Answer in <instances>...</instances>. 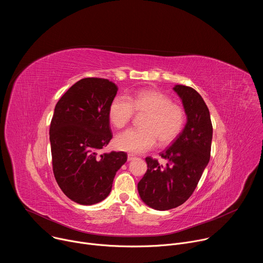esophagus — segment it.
<instances>
[{
    "label": "esophagus",
    "mask_w": 263,
    "mask_h": 263,
    "mask_svg": "<svg viewBox=\"0 0 263 263\" xmlns=\"http://www.w3.org/2000/svg\"><path fill=\"white\" fill-rule=\"evenodd\" d=\"M135 158V156L133 154H128V161H131Z\"/></svg>",
    "instance_id": "esophagus-1"
}]
</instances>
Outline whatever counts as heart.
Returning <instances> with one entry per match:
<instances>
[{"label": "heart", "instance_id": "heart-1", "mask_svg": "<svg viewBox=\"0 0 263 263\" xmlns=\"http://www.w3.org/2000/svg\"><path fill=\"white\" fill-rule=\"evenodd\" d=\"M134 112L144 115L140 129H129L116 138V145L122 151L142 153L154 146L157 139L162 145L172 143L182 132L186 121L181 105L156 90H142L132 97L117 96L111 101L108 117L116 128L126 127Z\"/></svg>", "mask_w": 263, "mask_h": 263}]
</instances>
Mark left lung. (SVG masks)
<instances>
[{
	"mask_svg": "<svg viewBox=\"0 0 263 263\" xmlns=\"http://www.w3.org/2000/svg\"><path fill=\"white\" fill-rule=\"evenodd\" d=\"M187 117L177 139L160 156L167 160L146 157L147 170L137 184L140 199L156 210H170L182 205L193 195L210 159L212 124L207 105L200 93L190 86L175 85Z\"/></svg>",
	"mask_w": 263,
	"mask_h": 263,
	"instance_id": "obj_1",
	"label": "left lung"
}]
</instances>
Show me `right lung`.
<instances>
[{
	"label": "right lung",
	"instance_id": "right-lung-1",
	"mask_svg": "<svg viewBox=\"0 0 263 263\" xmlns=\"http://www.w3.org/2000/svg\"><path fill=\"white\" fill-rule=\"evenodd\" d=\"M118 86L107 79L84 78L55 106L50 142L55 179L63 194L81 205L108 197L127 153L101 154L112 138L108 110Z\"/></svg>",
	"mask_w": 263,
	"mask_h": 263
}]
</instances>
